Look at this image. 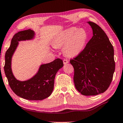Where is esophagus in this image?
<instances>
[{
  "label": "esophagus",
  "mask_w": 123,
  "mask_h": 123,
  "mask_svg": "<svg viewBox=\"0 0 123 123\" xmlns=\"http://www.w3.org/2000/svg\"><path fill=\"white\" fill-rule=\"evenodd\" d=\"M63 63L64 64H67L68 63V59H64L63 60Z\"/></svg>",
  "instance_id": "1"
}]
</instances>
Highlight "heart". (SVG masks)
<instances>
[{"label": "heart", "instance_id": "b5f03b06", "mask_svg": "<svg viewBox=\"0 0 123 123\" xmlns=\"http://www.w3.org/2000/svg\"><path fill=\"white\" fill-rule=\"evenodd\" d=\"M88 35L83 28L72 27L59 32L53 40L55 48L63 47V52L67 56L74 57L81 53L86 45Z\"/></svg>", "mask_w": 123, "mask_h": 123}]
</instances>
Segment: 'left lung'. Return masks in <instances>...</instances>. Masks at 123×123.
<instances>
[{
    "instance_id": "left-lung-1",
    "label": "left lung",
    "mask_w": 123,
    "mask_h": 123,
    "mask_svg": "<svg viewBox=\"0 0 123 123\" xmlns=\"http://www.w3.org/2000/svg\"><path fill=\"white\" fill-rule=\"evenodd\" d=\"M92 37L83 51L70 63L74 69V83L85 96L97 95L107 90L115 69L114 50L105 32L94 22H87Z\"/></svg>"
}]
</instances>
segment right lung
Here are the masks:
<instances>
[{
    "instance_id": "right-lung-1",
    "label": "right lung",
    "mask_w": 123,
    "mask_h": 123,
    "mask_svg": "<svg viewBox=\"0 0 123 123\" xmlns=\"http://www.w3.org/2000/svg\"><path fill=\"white\" fill-rule=\"evenodd\" d=\"M35 33L31 29L18 31L12 39L10 47L5 54L4 71L9 85L13 92L21 98L28 100H42L50 96L54 90L55 76L64 64L58 58L49 63L41 64L37 72L25 81L18 80L11 68L12 58L18 46V42L34 39Z\"/></svg>"
}]
</instances>
